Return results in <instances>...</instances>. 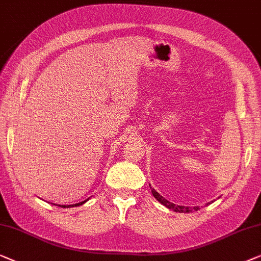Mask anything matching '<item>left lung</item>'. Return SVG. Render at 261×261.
I'll return each mask as SVG.
<instances>
[{
    "instance_id": "8db88e82",
    "label": "left lung",
    "mask_w": 261,
    "mask_h": 261,
    "mask_svg": "<svg viewBox=\"0 0 261 261\" xmlns=\"http://www.w3.org/2000/svg\"><path fill=\"white\" fill-rule=\"evenodd\" d=\"M150 189H151L152 195L155 196V199L159 201V202H161L163 205H166V207L169 208V209H172V211H174V212H177V213H190V212L193 211V209H194V211H197V209H199V207L190 208V207H185V205H177V204H175V203L169 202L168 200L164 199V197L161 195V194L157 193L155 189L151 188V187H150Z\"/></svg>"
}]
</instances>
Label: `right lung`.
Listing matches in <instances>:
<instances>
[{
  "label": "right lung",
  "instance_id": "right-lung-1",
  "mask_svg": "<svg viewBox=\"0 0 261 261\" xmlns=\"http://www.w3.org/2000/svg\"><path fill=\"white\" fill-rule=\"evenodd\" d=\"M89 199H90V197H89ZM89 199H87V200H85V201H83V202L75 203V204H69V205H60V204H59V205H60V207H62V208H71V207H78V205H82V204H84V203H85V202H86V201H89Z\"/></svg>",
  "mask_w": 261,
  "mask_h": 261
}]
</instances>
